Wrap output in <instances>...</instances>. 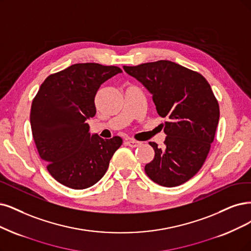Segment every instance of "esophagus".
I'll list each match as a JSON object with an SVG mask.
<instances>
[{
  "label": "esophagus",
  "mask_w": 251,
  "mask_h": 251,
  "mask_svg": "<svg viewBox=\"0 0 251 251\" xmlns=\"http://www.w3.org/2000/svg\"><path fill=\"white\" fill-rule=\"evenodd\" d=\"M126 144H127V146L131 147V148H135V147H138V146L141 145V143H140V142L134 141V140H129V141H127V142H126Z\"/></svg>",
  "instance_id": "1"
}]
</instances>
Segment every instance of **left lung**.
Wrapping results in <instances>:
<instances>
[{
    "label": "left lung",
    "mask_w": 251,
    "mask_h": 251,
    "mask_svg": "<svg viewBox=\"0 0 251 251\" xmlns=\"http://www.w3.org/2000/svg\"><path fill=\"white\" fill-rule=\"evenodd\" d=\"M123 69L143 83L157 113L168 119L164 149L149 143L155 156L145 172L161 186H179L201 170L214 141L219 105L209 82L201 74L166 60Z\"/></svg>",
    "instance_id": "obj_1"
}]
</instances>
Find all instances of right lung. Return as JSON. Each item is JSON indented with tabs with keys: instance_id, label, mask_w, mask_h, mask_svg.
<instances>
[{
	"instance_id": "right-lung-1",
	"label": "right lung",
	"mask_w": 251,
	"mask_h": 251,
	"mask_svg": "<svg viewBox=\"0 0 251 251\" xmlns=\"http://www.w3.org/2000/svg\"><path fill=\"white\" fill-rule=\"evenodd\" d=\"M117 66L74 64L51 74L41 85L31 106L33 138L40 158L59 183L72 189L96 184L107 171L122 138L103 140L90 133L87 120L96 115L100 86L121 73Z\"/></svg>"
}]
</instances>
